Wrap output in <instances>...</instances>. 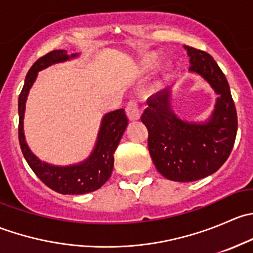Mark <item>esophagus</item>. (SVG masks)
<instances>
[{
    "label": "esophagus",
    "mask_w": 253,
    "mask_h": 253,
    "mask_svg": "<svg viewBox=\"0 0 253 253\" xmlns=\"http://www.w3.org/2000/svg\"><path fill=\"white\" fill-rule=\"evenodd\" d=\"M126 115H127V117H128L129 121H137V120H139V117H141V112H139L138 104H137L134 100L129 101V103L127 104Z\"/></svg>",
    "instance_id": "esophagus-1"
}]
</instances>
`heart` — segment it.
<instances>
[{
  "mask_svg": "<svg viewBox=\"0 0 253 253\" xmlns=\"http://www.w3.org/2000/svg\"><path fill=\"white\" fill-rule=\"evenodd\" d=\"M162 60V53L158 52V51H149V52H145L142 56L141 61H139V66H141V70L143 72H149L153 68L157 67L158 63ZM172 72H174V62L171 60L165 61L163 67L160 68V75L158 81L154 83V88H159L163 85V83L167 81H169L171 78Z\"/></svg>",
  "mask_w": 253,
  "mask_h": 253,
  "instance_id": "1",
  "label": "heart"
}]
</instances>
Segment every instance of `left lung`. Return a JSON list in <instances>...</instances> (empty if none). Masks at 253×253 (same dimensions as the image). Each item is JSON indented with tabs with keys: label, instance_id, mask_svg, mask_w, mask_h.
Returning a JSON list of instances; mask_svg holds the SVG:
<instances>
[{
	"label": "left lung",
	"instance_id": "left-lung-1",
	"mask_svg": "<svg viewBox=\"0 0 253 253\" xmlns=\"http://www.w3.org/2000/svg\"><path fill=\"white\" fill-rule=\"evenodd\" d=\"M190 72L197 73L218 95L206 122L181 120L171 109L169 88L150 96L141 120L148 128V149L158 171L178 182L214 174L230 155L237 132V115L230 86L219 66L206 51L183 46Z\"/></svg>",
	"mask_w": 253,
	"mask_h": 253
}]
</instances>
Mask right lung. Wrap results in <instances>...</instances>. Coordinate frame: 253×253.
I'll return each instance as SVG.
<instances>
[{"instance_id":"right-lung-1","label":"right lung","mask_w":253,"mask_h":253,"mask_svg":"<svg viewBox=\"0 0 253 253\" xmlns=\"http://www.w3.org/2000/svg\"><path fill=\"white\" fill-rule=\"evenodd\" d=\"M77 56L78 53H72L71 56L67 55V51L65 50H53L40 57L30 67L18 99V112H19L18 137H19L23 155L35 175L47 187L62 195H84V193L93 192L100 188L109 180L114 169V153L128 125V120L124 109L106 114L101 120L100 129L93 152L79 164L56 167L42 162L39 158L33 154L25 142L24 129H23L25 103L30 88L34 84L39 71L53 63L65 62Z\"/></svg>"}]
</instances>
